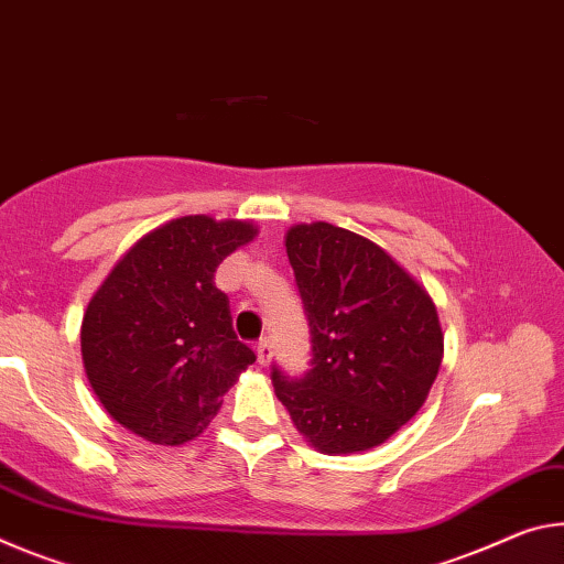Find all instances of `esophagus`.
<instances>
[{
	"label": "esophagus",
	"mask_w": 564,
	"mask_h": 564,
	"mask_svg": "<svg viewBox=\"0 0 564 564\" xmlns=\"http://www.w3.org/2000/svg\"><path fill=\"white\" fill-rule=\"evenodd\" d=\"M270 357H272V343H270V337H262L260 343H257V362L267 365L270 362Z\"/></svg>",
	"instance_id": "esophagus-1"
}]
</instances>
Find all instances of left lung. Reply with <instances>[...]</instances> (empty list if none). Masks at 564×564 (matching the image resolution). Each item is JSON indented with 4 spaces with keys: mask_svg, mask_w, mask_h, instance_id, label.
<instances>
[{
    "mask_svg": "<svg viewBox=\"0 0 564 564\" xmlns=\"http://www.w3.org/2000/svg\"><path fill=\"white\" fill-rule=\"evenodd\" d=\"M310 327V369L272 365L280 402L307 442L349 455L390 440L435 382L442 329L430 294L382 247L315 221L288 232Z\"/></svg>",
    "mask_w": 564,
    "mask_h": 564,
    "instance_id": "8db88e82",
    "label": "left lung"
}]
</instances>
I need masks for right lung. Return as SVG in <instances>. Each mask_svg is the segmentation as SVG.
Listing matches in <instances>:
<instances>
[{"mask_svg":"<svg viewBox=\"0 0 564 564\" xmlns=\"http://www.w3.org/2000/svg\"><path fill=\"white\" fill-rule=\"evenodd\" d=\"M249 221L182 217L142 237L91 297L82 357L105 410L154 445L197 437L257 355L239 343L215 272Z\"/></svg>","mask_w":564,"mask_h":564,"instance_id":"obj_1","label":"right lung"}]
</instances>
